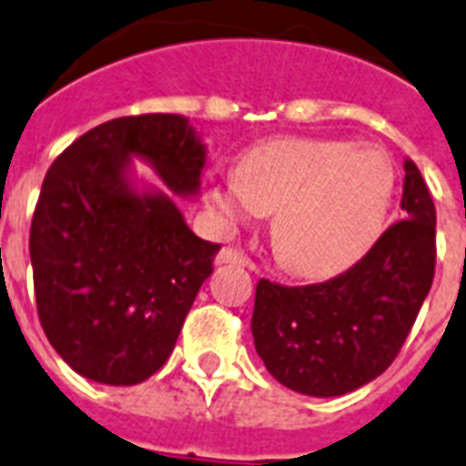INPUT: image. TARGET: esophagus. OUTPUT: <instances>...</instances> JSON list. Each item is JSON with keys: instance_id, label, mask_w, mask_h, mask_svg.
Listing matches in <instances>:
<instances>
[{"instance_id": "obj_1", "label": "esophagus", "mask_w": 466, "mask_h": 466, "mask_svg": "<svg viewBox=\"0 0 466 466\" xmlns=\"http://www.w3.org/2000/svg\"><path fill=\"white\" fill-rule=\"evenodd\" d=\"M215 266H248L251 268V260L241 256L239 251H234V248H222L218 256H215Z\"/></svg>"}]
</instances>
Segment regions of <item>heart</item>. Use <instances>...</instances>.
Segmentation results:
<instances>
[{
    "mask_svg": "<svg viewBox=\"0 0 466 466\" xmlns=\"http://www.w3.org/2000/svg\"><path fill=\"white\" fill-rule=\"evenodd\" d=\"M380 147L319 138H272L241 157L237 174L213 181L206 203L222 225L275 213L272 246L301 278L342 270L373 244L392 194Z\"/></svg>",
    "mask_w": 466,
    "mask_h": 466,
    "instance_id": "obj_1",
    "label": "heart"
}]
</instances>
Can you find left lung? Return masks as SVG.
<instances>
[{"label":"left lung","instance_id":"left-lung-1","mask_svg":"<svg viewBox=\"0 0 466 466\" xmlns=\"http://www.w3.org/2000/svg\"><path fill=\"white\" fill-rule=\"evenodd\" d=\"M402 218L357 266L306 287L260 279L251 332L258 357L285 388L339 397L395 361L436 270V206L421 172L404 162Z\"/></svg>","mask_w":466,"mask_h":466}]
</instances>
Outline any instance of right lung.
<instances>
[{"label":"right lung","mask_w":466,"mask_h":466,"mask_svg":"<svg viewBox=\"0 0 466 466\" xmlns=\"http://www.w3.org/2000/svg\"><path fill=\"white\" fill-rule=\"evenodd\" d=\"M146 161L167 189L135 174ZM206 143L181 115L119 116L64 150L43 181L30 263L49 344L102 385H136L172 354L220 244L188 229Z\"/></svg>","instance_id":"right-lung-1"}]
</instances>
